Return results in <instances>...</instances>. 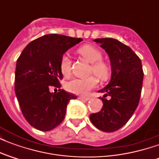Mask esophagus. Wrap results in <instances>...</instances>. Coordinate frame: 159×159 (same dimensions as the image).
I'll use <instances>...</instances> for the list:
<instances>
[{
  "mask_svg": "<svg viewBox=\"0 0 159 159\" xmlns=\"http://www.w3.org/2000/svg\"><path fill=\"white\" fill-rule=\"evenodd\" d=\"M78 99L81 100H84V101H88V100H90L89 97H83V96H79L78 97Z\"/></svg>",
  "mask_w": 159,
  "mask_h": 159,
  "instance_id": "esophagus-1",
  "label": "esophagus"
}]
</instances>
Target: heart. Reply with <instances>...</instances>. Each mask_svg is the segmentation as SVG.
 <instances>
[{"mask_svg":"<svg viewBox=\"0 0 159 159\" xmlns=\"http://www.w3.org/2000/svg\"><path fill=\"white\" fill-rule=\"evenodd\" d=\"M78 52L89 62L92 63L91 70L94 73L95 76H98V78L102 81L108 78L110 74V69L106 63L101 61L102 53L99 49L91 45H84L78 49ZM70 67L71 61L69 56L65 54L61 58L59 65L61 73L64 76H70ZM97 83V78L93 76H88L85 78H73L66 83V89L70 93L83 95L89 93L91 89H93L96 86Z\"/></svg>","mask_w":159,"mask_h":159,"instance_id":"b5f03b06","label":"heart"}]
</instances>
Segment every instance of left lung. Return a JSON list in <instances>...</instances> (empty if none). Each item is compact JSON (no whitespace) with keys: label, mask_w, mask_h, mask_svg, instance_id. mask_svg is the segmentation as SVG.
Listing matches in <instances>:
<instances>
[{"label":"left lung","mask_w":159,"mask_h":159,"mask_svg":"<svg viewBox=\"0 0 159 159\" xmlns=\"http://www.w3.org/2000/svg\"><path fill=\"white\" fill-rule=\"evenodd\" d=\"M93 42L109 56L111 75L109 83L98 91L105 93L102 109L90 114L89 118L97 129L114 132L129 120L138 107L144 76L141 60L129 47L116 39L98 38Z\"/></svg>","instance_id":"left-lung-1"}]
</instances>
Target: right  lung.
<instances>
[{
  "label": "right lung",
  "instance_id": "1",
  "mask_svg": "<svg viewBox=\"0 0 159 159\" xmlns=\"http://www.w3.org/2000/svg\"><path fill=\"white\" fill-rule=\"evenodd\" d=\"M82 41L63 35H45L30 42L17 60L16 97L26 121L36 129L49 131L59 125L69 101L76 99L64 89L51 93L49 89L60 88L61 58Z\"/></svg>",
  "mask_w": 159,
  "mask_h": 159
}]
</instances>
